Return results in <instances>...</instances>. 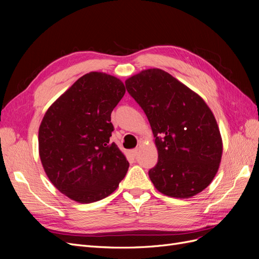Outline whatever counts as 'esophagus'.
I'll return each instance as SVG.
<instances>
[{"label":"esophagus","instance_id":"obj_1","mask_svg":"<svg viewBox=\"0 0 259 259\" xmlns=\"http://www.w3.org/2000/svg\"><path fill=\"white\" fill-rule=\"evenodd\" d=\"M131 153H132L133 156H136L137 153H138V149H137V148H136V149H133V150L131 151Z\"/></svg>","mask_w":259,"mask_h":259}]
</instances>
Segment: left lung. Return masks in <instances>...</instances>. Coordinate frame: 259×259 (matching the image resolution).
<instances>
[{"label":"left lung","instance_id":"obj_1","mask_svg":"<svg viewBox=\"0 0 259 259\" xmlns=\"http://www.w3.org/2000/svg\"><path fill=\"white\" fill-rule=\"evenodd\" d=\"M153 133L158 163L149 170L155 189L176 199L202 192L217 174L223 139L199 94L162 69L142 70L125 81Z\"/></svg>","mask_w":259,"mask_h":259}]
</instances>
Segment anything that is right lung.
Masks as SVG:
<instances>
[{
  "mask_svg": "<svg viewBox=\"0 0 259 259\" xmlns=\"http://www.w3.org/2000/svg\"><path fill=\"white\" fill-rule=\"evenodd\" d=\"M125 94L116 76L93 71L77 79L45 112L38 154L51 183L66 197L93 203L110 195L128 161L114 143L111 112Z\"/></svg>",
  "mask_w": 259,
  "mask_h": 259,
  "instance_id": "obj_1",
  "label": "right lung"
}]
</instances>
